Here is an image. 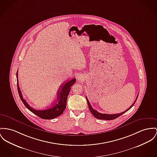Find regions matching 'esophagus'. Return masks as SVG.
Here are the masks:
<instances>
[{
    "mask_svg": "<svg viewBox=\"0 0 157 157\" xmlns=\"http://www.w3.org/2000/svg\"><path fill=\"white\" fill-rule=\"evenodd\" d=\"M77 78H78V80H82L83 79V75H78V76Z\"/></svg>",
    "mask_w": 157,
    "mask_h": 157,
    "instance_id": "obj_1",
    "label": "esophagus"
}]
</instances>
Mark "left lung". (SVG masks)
I'll return each instance as SVG.
<instances>
[{"label":"left lung","mask_w":157,"mask_h":157,"mask_svg":"<svg viewBox=\"0 0 157 157\" xmlns=\"http://www.w3.org/2000/svg\"><path fill=\"white\" fill-rule=\"evenodd\" d=\"M138 95H139V94H138ZM138 95H137V98H136V100H135V101L134 102V103L131 105V106H130L129 108H128L127 110H125V111H124V112H123V113H121L115 114H102V113H100L98 112L97 111H96L95 109H94L92 107V106H91V105L90 104V102H89V100H88V99H87V96H86V100H87V104H88V106H89V110H90V111L91 112V113L93 114V115L94 116L95 118H98V119H101V120H114V119L117 118V117H120V115L123 114L124 113H125V112H127V111H128V110H129V109H130V108H131L134 105V104H135L136 100H137V98H138Z\"/></svg>","instance_id":"1"}]
</instances>
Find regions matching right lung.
<instances>
[{"label": "right lung", "mask_w": 157, "mask_h": 157, "mask_svg": "<svg viewBox=\"0 0 157 157\" xmlns=\"http://www.w3.org/2000/svg\"><path fill=\"white\" fill-rule=\"evenodd\" d=\"M17 77L18 78V72H17ZM17 89L18 92L21 98L22 102L27 108L30 110L35 115H37L42 119L45 120H51L55 118L58 117V116L61 115L66 108L67 106V99L70 91L71 90V86H72L75 82H76L75 78H73L61 86V87L59 89L58 92V97L56 101L53 104L49 106V108L43 109H35L31 107L26 101L23 99L22 95L21 94V90L18 85V80L17 78Z\"/></svg>", "instance_id": "obj_1"}]
</instances>
